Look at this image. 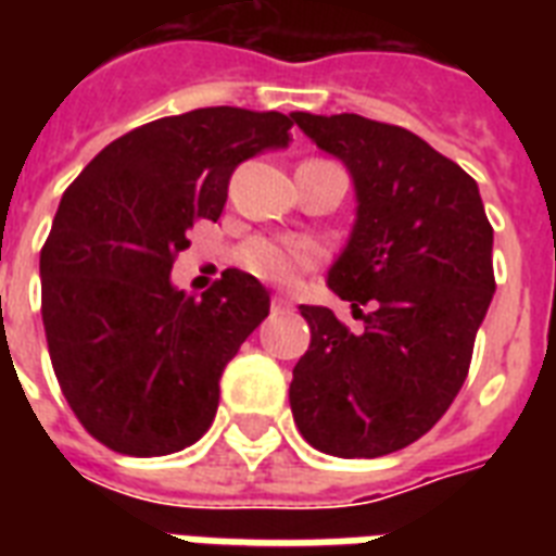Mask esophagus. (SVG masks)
<instances>
[{
  "instance_id": "34e87169",
  "label": "esophagus",
  "mask_w": 556,
  "mask_h": 556,
  "mask_svg": "<svg viewBox=\"0 0 556 556\" xmlns=\"http://www.w3.org/2000/svg\"><path fill=\"white\" fill-rule=\"evenodd\" d=\"M270 308H274V312H294V300H291V296L277 294L274 300H270Z\"/></svg>"
}]
</instances>
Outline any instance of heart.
<instances>
[{"label": "heart", "instance_id": "1", "mask_svg": "<svg viewBox=\"0 0 556 556\" xmlns=\"http://www.w3.org/2000/svg\"><path fill=\"white\" fill-rule=\"evenodd\" d=\"M320 262V248L308 239H253L242 248V265L265 282L291 286Z\"/></svg>", "mask_w": 556, "mask_h": 556}]
</instances>
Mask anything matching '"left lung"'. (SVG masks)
Masks as SVG:
<instances>
[{"label":"left lung","mask_w":556,"mask_h":556,"mask_svg":"<svg viewBox=\"0 0 556 556\" xmlns=\"http://www.w3.org/2000/svg\"><path fill=\"white\" fill-rule=\"evenodd\" d=\"M291 124L352 173L357 218L329 288L364 317L349 331L331 308L300 305L312 343L291 413L320 453L387 456L432 430L465 383L496 291L493 227L473 178L409 129L308 112Z\"/></svg>","instance_id":"8db88e82"}]
</instances>
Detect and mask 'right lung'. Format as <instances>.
<instances>
[{"instance_id": "obj_1", "label": "right lung", "mask_w": 556, "mask_h": 556, "mask_svg": "<svg viewBox=\"0 0 556 556\" xmlns=\"http://www.w3.org/2000/svg\"><path fill=\"white\" fill-rule=\"evenodd\" d=\"M291 117L192 109L112 141L74 178L39 253L42 326L65 401L115 453L167 456L216 418L218 378L270 296L227 268L201 296L169 282L187 230L216 222L242 161L291 141Z\"/></svg>"}]
</instances>
